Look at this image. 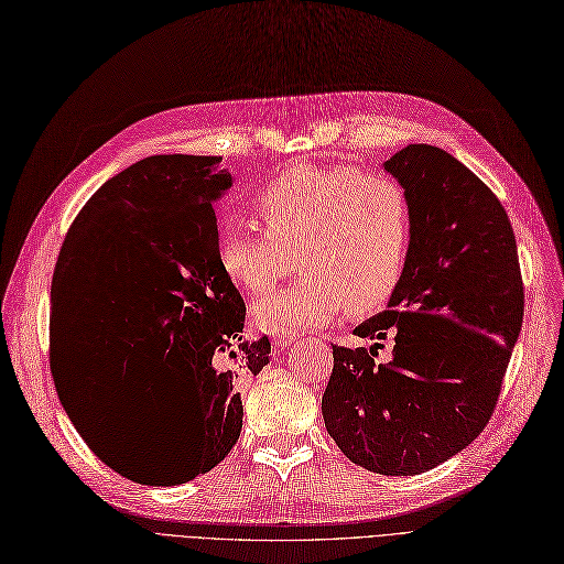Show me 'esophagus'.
<instances>
[{"instance_id": "esophagus-1", "label": "esophagus", "mask_w": 564, "mask_h": 564, "mask_svg": "<svg viewBox=\"0 0 564 564\" xmlns=\"http://www.w3.org/2000/svg\"><path fill=\"white\" fill-rule=\"evenodd\" d=\"M299 340V334H294V332H282V334H275L273 336V345L278 347V349H286V347H291Z\"/></svg>"}]
</instances>
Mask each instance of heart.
<instances>
[{
	"label": "heart",
	"mask_w": 564,
	"mask_h": 564,
	"mask_svg": "<svg viewBox=\"0 0 564 564\" xmlns=\"http://www.w3.org/2000/svg\"><path fill=\"white\" fill-rule=\"evenodd\" d=\"M265 230L236 212L217 224L224 275L263 294L294 268L303 275L254 303L270 332L324 326L352 305L371 313L399 289L413 249V203L390 174L349 165H294L254 196Z\"/></svg>",
	"instance_id": "b5f03b06"
}]
</instances>
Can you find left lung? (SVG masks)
<instances>
[{"label":"left lung","instance_id":"1","mask_svg":"<svg viewBox=\"0 0 564 564\" xmlns=\"http://www.w3.org/2000/svg\"><path fill=\"white\" fill-rule=\"evenodd\" d=\"M384 170L413 203V249L387 310L359 338L334 345L322 397L326 432L345 457L382 476H415L451 459L488 424L522 326L511 221L495 193L448 151L408 144Z\"/></svg>","mask_w":564,"mask_h":564}]
</instances>
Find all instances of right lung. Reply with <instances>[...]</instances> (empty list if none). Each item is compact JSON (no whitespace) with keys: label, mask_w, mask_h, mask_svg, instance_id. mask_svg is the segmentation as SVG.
<instances>
[{"label":"right lung","mask_w":564,"mask_h":564,"mask_svg":"<svg viewBox=\"0 0 564 564\" xmlns=\"http://www.w3.org/2000/svg\"><path fill=\"white\" fill-rule=\"evenodd\" d=\"M232 186L221 156H151L84 205L51 284V373L88 448L140 485L215 469L242 430L238 384L270 343L242 340L245 301L217 261L215 205ZM153 395L175 432L140 440L131 417Z\"/></svg>","instance_id":"add662e5"}]
</instances>
